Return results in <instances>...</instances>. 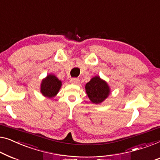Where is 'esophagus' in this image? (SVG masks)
<instances>
[{
  "label": "esophagus",
  "mask_w": 160,
  "mask_h": 160,
  "mask_svg": "<svg viewBox=\"0 0 160 160\" xmlns=\"http://www.w3.org/2000/svg\"><path fill=\"white\" fill-rule=\"evenodd\" d=\"M70 82L72 83V84L77 85L80 82V80L78 79V78H72L71 80H70Z\"/></svg>",
  "instance_id": "obj_1"
}]
</instances>
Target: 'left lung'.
<instances>
[{"mask_svg": "<svg viewBox=\"0 0 160 160\" xmlns=\"http://www.w3.org/2000/svg\"><path fill=\"white\" fill-rule=\"evenodd\" d=\"M85 92L92 103L99 104L109 97L111 89L107 81L96 75L86 83Z\"/></svg>", "mask_w": 160, "mask_h": 160, "instance_id": "left-lung-1", "label": "left lung"}]
</instances>
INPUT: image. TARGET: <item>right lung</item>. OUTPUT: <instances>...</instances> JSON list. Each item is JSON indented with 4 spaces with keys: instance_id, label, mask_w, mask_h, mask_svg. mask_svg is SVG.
<instances>
[{
    "instance_id": "right-lung-1",
    "label": "right lung",
    "mask_w": 160,
    "mask_h": 160,
    "mask_svg": "<svg viewBox=\"0 0 160 160\" xmlns=\"http://www.w3.org/2000/svg\"><path fill=\"white\" fill-rule=\"evenodd\" d=\"M62 81L53 74H48L42 80L40 84V93L45 97L51 98L55 97L62 88Z\"/></svg>"
}]
</instances>
